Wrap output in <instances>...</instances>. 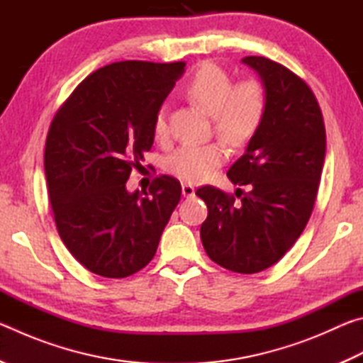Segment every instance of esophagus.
<instances>
[{"instance_id": "1", "label": "esophagus", "mask_w": 363, "mask_h": 363, "mask_svg": "<svg viewBox=\"0 0 363 363\" xmlns=\"http://www.w3.org/2000/svg\"><path fill=\"white\" fill-rule=\"evenodd\" d=\"M182 195L187 196V199H190V196H194L195 195L194 186H190V184H182Z\"/></svg>"}]
</instances>
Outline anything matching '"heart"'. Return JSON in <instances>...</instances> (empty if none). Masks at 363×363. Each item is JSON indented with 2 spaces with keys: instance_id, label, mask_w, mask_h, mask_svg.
<instances>
[{
  "instance_id": "1",
  "label": "heart",
  "mask_w": 363,
  "mask_h": 363,
  "mask_svg": "<svg viewBox=\"0 0 363 363\" xmlns=\"http://www.w3.org/2000/svg\"><path fill=\"white\" fill-rule=\"evenodd\" d=\"M184 93L195 106L211 115L216 136L229 145H242L255 136L266 112V94L256 79L233 83L230 73L213 62L201 64L184 86ZM158 140L169 138L167 108L162 107L153 120ZM225 160L223 144H186L171 153L167 169L186 182L205 181Z\"/></svg>"
}]
</instances>
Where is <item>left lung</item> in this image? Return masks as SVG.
I'll return each instance as SVG.
<instances>
[{
  "label": "left lung",
  "mask_w": 363,
  "mask_h": 363,
  "mask_svg": "<svg viewBox=\"0 0 363 363\" xmlns=\"http://www.w3.org/2000/svg\"><path fill=\"white\" fill-rule=\"evenodd\" d=\"M243 64L259 73L266 112L227 176L250 190H237L238 203L213 186L195 194L208 208L200 237L210 259L232 272L256 274L281 259L303 233L315 205L327 136L320 106L303 78L267 57L248 56Z\"/></svg>",
  "instance_id": "left-lung-1"
}]
</instances>
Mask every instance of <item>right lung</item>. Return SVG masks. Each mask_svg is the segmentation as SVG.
<instances>
[{
  "label": "right lung",
  "instance_id": "obj_1",
  "mask_svg": "<svg viewBox=\"0 0 363 363\" xmlns=\"http://www.w3.org/2000/svg\"><path fill=\"white\" fill-rule=\"evenodd\" d=\"M186 62L123 60L79 83L54 115L45 147L49 200L60 238L91 272L123 279L155 256L181 200L173 176H157L149 192L126 181L153 145L155 113Z\"/></svg>",
  "mask_w": 363,
  "mask_h": 363
}]
</instances>
